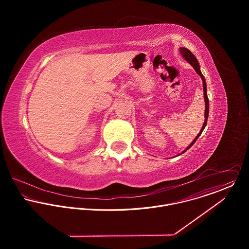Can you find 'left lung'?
<instances>
[{
    "label": "left lung",
    "mask_w": 249,
    "mask_h": 249,
    "mask_svg": "<svg viewBox=\"0 0 249 249\" xmlns=\"http://www.w3.org/2000/svg\"><path fill=\"white\" fill-rule=\"evenodd\" d=\"M180 52H181V54H182V56L194 67V69L196 70V71L201 76V79H202V82H203V93H204V101H205V122H204V124H203V125H202V128H201V130H200V132L197 134V136L195 138V140L192 142V143L183 151V152H185L186 150H188L194 143L197 140V138L200 136V134L202 133V131L204 130V127L206 126V124H207V120H208V115H209V100H208V97H207V88H206V82H205V78H204V76H203V74L201 73V71H200V69H199V65H198V61H197V59L196 58V56L192 53V52L190 51V50H188V49H186V48H180Z\"/></svg>",
    "instance_id": "8db88e82"
}]
</instances>
